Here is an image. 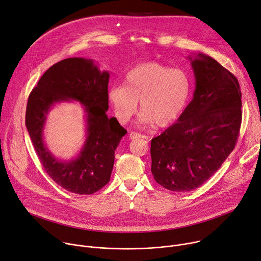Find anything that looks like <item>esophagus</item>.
Wrapping results in <instances>:
<instances>
[{
	"mask_svg": "<svg viewBox=\"0 0 261 261\" xmlns=\"http://www.w3.org/2000/svg\"><path fill=\"white\" fill-rule=\"evenodd\" d=\"M129 137H130V139H136V138H144V139H146L147 138L146 135L137 133V132H131L129 134Z\"/></svg>",
	"mask_w": 261,
	"mask_h": 261,
	"instance_id": "1",
	"label": "esophagus"
}]
</instances>
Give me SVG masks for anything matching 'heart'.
<instances>
[{
  "mask_svg": "<svg viewBox=\"0 0 261 261\" xmlns=\"http://www.w3.org/2000/svg\"><path fill=\"white\" fill-rule=\"evenodd\" d=\"M192 79L185 69L172 68L158 62L141 63L126 75L125 85H114L108 98L117 120L127 123L141 112L138 124L168 127L175 123L191 98Z\"/></svg>",
  "mask_w": 261,
  "mask_h": 261,
  "instance_id": "1",
  "label": "heart"
}]
</instances>
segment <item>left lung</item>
Returning a JSON list of instances; mask_svg holds the SVG:
<instances>
[{"mask_svg": "<svg viewBox=\"0 0 261 261\" xmlns=\"http://www.w3.org/2000/svg\"><path fill=\"white\" fill-rule=\"evenodd\" d=\"M192 60L194 99L178 121L151 141L155 181L172 192H191L215 174L233 151L242 124L239 80L217 60Z\"/></svg>", "mask_w": 261, "mask_h": 261, "instance_id": "left-lung-1", "label": "left lung"}]
</instances>
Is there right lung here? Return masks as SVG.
Wrapping results in <instances>:
<instances>
[{"instance_id":"right-lung-1","label":"right lung","mask_w":261,"mask_h":261,"mask_svg":"<svg viewBox=\"0 0 261 261\" xmlns=\"http://www.w3.org/2000/svg\"><path fill=\"white\" fill-rule=\"evenodd\" d=\"M108 82L109 73L101 72L92 60L67 58L46 70L29 94L26 127L33 147L45 173L67 192L91 195L110 180L114 152L127 130L106 114ZM70 99L85 106L87 140L76 160L61 162L44 146L42 131L49 108Z\"/></svg>"}]
</instances>
